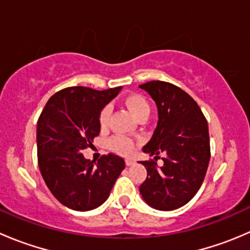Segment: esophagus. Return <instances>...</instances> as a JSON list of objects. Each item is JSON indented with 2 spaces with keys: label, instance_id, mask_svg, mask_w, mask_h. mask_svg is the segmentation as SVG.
Listing matches in <instances>:
<instances>
[{
  "label": "esophagus",
  "instance_id": "esophagus-1",
  "mask_svg": "<svg viewBox=\"0 0 250 250\" xmlns=\"http://www.w3.org/2000/svg\"><path fill=\"white\" fill-rule=\"evenodd\" d=\"M125 165H127V166H132V165H134V161H133V160H129V158H127V160H125Z\"/></svg>",
  "mask_w": 250,
  "mask_h": 250
}]
</instances>
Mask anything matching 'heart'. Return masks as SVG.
Instances as JSON below:
<instances>
[{"mask_svg":"<svg viewBox=\"0 0 250 250\" xmlns=\"http://www.w3.org/2000/svg\"><path fill=\"white\" fill-rule=\"evenodd\" d=\"M123 104L127 107L130 112L133 113L137 120L145 121L147 116L150 115V104H148L147 99L144 95L139 93H130V94L125 95L123 98ZM110 117V107L105 106L103 107L99 113V125L100 127H106L107 122H109ZM110 146L112 150L116 152L121 153V155L129 156L135 151V143L129 138L125 137H113L110 140Z\"/></svg>","mask_w":250,"mask_h":250,"instance_id":"1","label":"heart"}]
</instances>
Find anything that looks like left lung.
<instances>
[{"label":"left lung","instance_id":"1","mask_svg":"<svg viewBox=\"0 0 250 250\" xmlns=\"http://www.w3.org/2000/svg\"><path fill=\"white\" fill-rule=\"evenodd\" d=\"M139 87L158 110L157 127L143 147L155 157L140 162L147 176L139 190L152 208L174 210L192 200L204 180L210 160L208 123L197 103L172 83L150 81ZM161 153H165L164 166L158 167Z\"/></svg>","mask_w":250,"mask_h":250}]
</instances>
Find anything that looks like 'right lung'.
<instances>
[{"mask_svg":"<svg viewBox=\"0 0 250 250\" xmlns=\"http://www.w3.org/2000/svg\"><path fill=\"white\" fill-rule=\"evenodd\" d=\"M121 87L95 90L67 87L49 98L37 121V160L55 198L74 210H92L109 197L125 160L104 155L95 165L82 151L100 133L99 113Z\"/></svg>","mask_w":250,"mask_h":250,"instance_id":"1","label":"right lung"}]
</instances>
